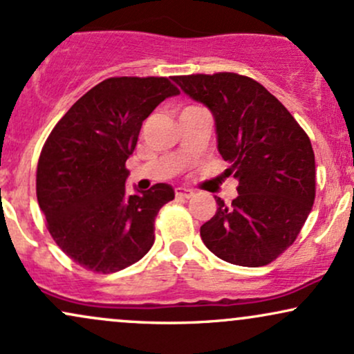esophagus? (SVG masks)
Segmentation results:
<instances>
[{"instance_id": "esophagus-1", "label": "esophagus", "mask_w": 354, "mask_h": 354, "mask_svg": "<svg viewBox=\"0 0 354 354\" xmlns=\"http://www.w3.org/2000/svg\"><path fill=\"white\" fill-rule=\"evenodd\" d=\"M193 191L188 189V188H183V186H180V188H176V196L178 198H191L193 196Z\"/></svg>"}]
</instances>
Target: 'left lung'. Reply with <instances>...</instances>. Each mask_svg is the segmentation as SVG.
<instances>
[{"mask_svg": "<svg viewBox=\"0 0 354 354\" xmlns=\"http://www.w3.org/2000/svg\"><path fill=\"white\" fill-rule=\"evenodd\" d=\"M214 118L225 176L238 196L201 226L203 243L231 265L265 266L295 243L315 203L311 141L291 113L258 81L236 73L174 76Z\"/></svg>", "mask_w": 354, "mask_h": 354, "instance_id": "1", "label": "left lung"}]
</instances>
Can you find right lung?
I'll list each match as a JSON object with an SVG mask.
<instances>
[{"label": "right lung", "mask_w": 354, "mask_h": 354, "mask_svg": "<svg viewBox=\"0 0 354 354\" xmlns=\"http://www.w3.org/2000/svg\"><path fill=\"white\" fill-rule=\"evenodd\" d=\"M168 78H108L83 95L53 128L36 171V196L63 253L96 273L140 261L154 243V218L174 200L158 183L126 193V160L143 121L169 96Z\"/></svg>", "instance_id": "add662e5"}]
</instances>
